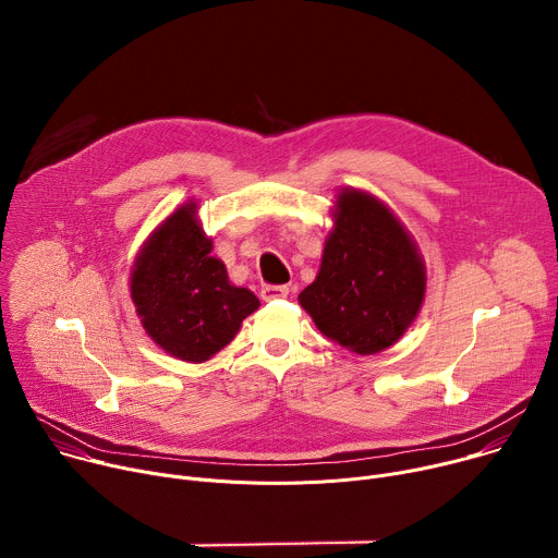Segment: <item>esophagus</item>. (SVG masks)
Listing matches in <instances>:
<instances>
[{"label": "esophagus", "instance_id": "1", "mask_svg": "<svg viewBox=\"0 0 558 558\" xmlns=\"http://www.w3.org/2000/svg\"><path fill=\"white\" fill-rule=\"evenodd\" d=\"M260 295H263L265 302L278 300V298H287L289 295V287H284V284H267V287H263Z\"/></svg>", "mask_w": 558, "mask_h": 558}]
</instances>
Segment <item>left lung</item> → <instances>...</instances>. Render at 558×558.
Returning a JSON list of instances; mask_svg holds the SVG:
<instances>
[{
	"label": "left lung",
	"instance_id": "left-lung-1",
	"mask_svg": "<svg viewBox=\"0 0 558 558\" xmlns=\"http://www.w3.org/2000/svg\"><path fill=\"white\" fill-rule=\"evenodd\" d=\"M333 218L320 271L298 300L329 340L373 355L413 325L426 267L413 235L375 196L340 192Z\"/></svg>",
	"mask_w": 558,
	"mask_h": 558
}]
</instances>
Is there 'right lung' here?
Returning a JSON list of instances; mask_svg holds the SVG:
<instances>
[{
    "instance_id": "obj_1",
    "label": "right lung",
    "mask_w": 558,
    "mask_h": 558,
    "mask_svg": "<svg viewBox=\"0 0 558 558\" xmlns=\"http://www.w3.org/2000/svg\"><path fill=\"white\" fill-rule=\"evenodd\" d=\"M190 201L154 229L138 252L130 291L141 325L166 353L205 362L227 347L260 302L233 287Z\"/></svg>"
}]
</instances>
